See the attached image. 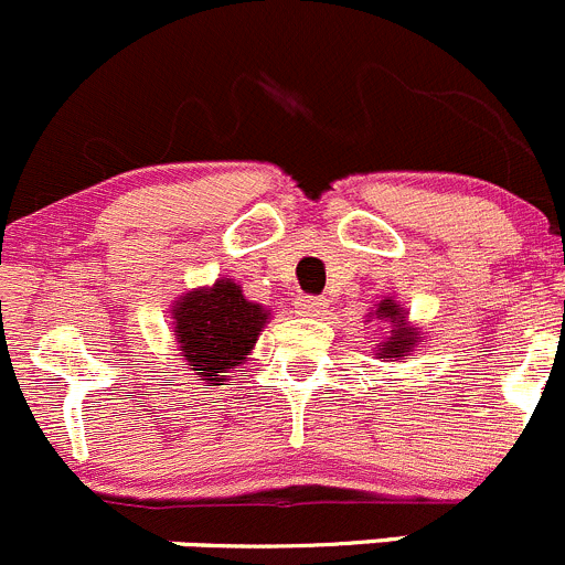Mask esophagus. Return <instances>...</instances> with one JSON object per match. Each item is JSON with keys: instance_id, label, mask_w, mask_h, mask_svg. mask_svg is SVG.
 I'll use <instances>...</instances> for the list:
<instances>
[{"instance_id": "34e87169", "label": "esophagus", "mask_w": 565, "mask_h": 565, "mask_svg": "<svg viewBox=\"0 0 565 565\" xmlns=\"http://www.w3.org/2000/svg\"><path fill=\"white\" fill-rule=\"evenodd\" d=\"M322 300L315 298V295H300L298 300H295V311H298L300 317H317L319 311H322Z\"/></svg>"}]
</instances>
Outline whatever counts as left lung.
Returning a JSON list of instances; mask_svg holds the SVG:
<instances>
[{
  "label": "left lung",
  "instance_id": "left-lung-1",
  "mask_svg": "<svg viewBox=\"0 0 565 565\" xmlns=\"http://www.w3.org/2000/svg\"><path fill=\"white\" fill-rule=\"evenodd\" d=\"M372 319H380V322H385L388 328H385V339L380 341L377 347H374V352H377V358H388V361H404V358L409 355V352L418 347V341L424 339L420 335L418 328H413V324L404 319V311L402 306L396 303V300H380L377 309L372 311Z\"/></svg>",
  "mask_w": 565,
  "mask_h": 565
}]
</instances>
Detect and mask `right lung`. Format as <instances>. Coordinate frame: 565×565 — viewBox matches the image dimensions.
Returning a JSON list of instances; mask_svg holds the SVG:
<instances>
[{"mask_svg": "<svg viewBox=\"0 0 565 565\" xmlns=\"http://www.w3.org/2000/svg\"><path fill=\"white\" fill-rule=\"evenodd\" d=\"M174 339L182 361L207 385H224L254 350L267 317L265 306L250 303L241 284L218 278L213 287L185 292L172 306Z\"/></svg>", "mask_w": 565, "mask_h": 565, "instance_id": "right-lung-1", "label": "right lung"}]
</instances>
